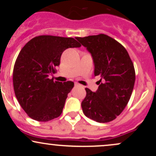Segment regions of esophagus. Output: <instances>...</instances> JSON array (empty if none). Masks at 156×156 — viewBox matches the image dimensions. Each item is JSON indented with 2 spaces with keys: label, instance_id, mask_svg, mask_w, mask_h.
I'll use <instances>...</instances> for the list:
<instances>
[{
  "label": "esophagus",
  "instance_id": "34e87169",
  "mask_svg": "<svg viewBox=\"0 0 156 156\" xmlns=\"http://www.w3.org/2000/svg\"><path fill=\"white\" fill-rule=\"evenodd\" d=\"M75 86H76V87H80V84L79 83H75Z\"/></svg>",
  "mask_w": 156,
  "mask_h": 156
}]
</instances>
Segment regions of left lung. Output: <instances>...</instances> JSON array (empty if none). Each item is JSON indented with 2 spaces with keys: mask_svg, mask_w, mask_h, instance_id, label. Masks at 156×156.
Returning <instances> with one entry per match:
<instances>
[{
  "mask_svg": "<svg viewBox=\"0 0 156 156\" xmlns=\"http://www.w3.org/2000/svg\"><path fill=\"white\" fill-rule=\"evenodd\" d=\"M93 57L94 75L99 76L96 92L86 88L81 103L83 114L89 119L105 123L117 118L129 101L136 73L128 51L117 40L108 35L76 37Z\"/></svg>",
  "mask_w": 156,
  "mask_h": 156,
  "instance_id": "obj_1",
  "label": "left lung"
}]
</instances>
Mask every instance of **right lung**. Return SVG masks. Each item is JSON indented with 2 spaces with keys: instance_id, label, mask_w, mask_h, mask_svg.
Instances as JSON below:
<instances>
[{
  "instance_id": "obj_1",
  "label": "right lung",
  "mask_w": 156,
  "mask_h": 156,
  "mask_svg": "<svg viewBox=\"0 0 156 156\" xmlns=\"http://www.w3.org/2000/svg\"><path fill=\"white\" fill-rule=\"evenodd\" d=\"M72 37L41 35L21 49L13 69V87L20 105L31 119L48 122L62 114L72 81L48 78L56 72L61 55L69 48H80Z\"/></svg>"
}]
</instances>
